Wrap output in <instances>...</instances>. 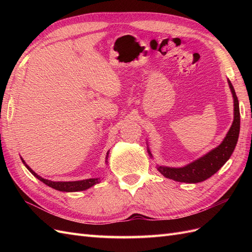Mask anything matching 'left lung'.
<instances>
[{"mask_svg": "<svg viewBox=\"0 0 252 252\" xmlns=\"http://www.w3.org/2000/svg\"><path fill=\"white\" fill-rule=\"evenodd\" d=\"M234 101V120L222 144L185 167L181 168H169V167L158 166V170L165 178L184 183H200L209 179L222 167L229 158L236 146L240 133V107L239 100L235 94L231 82L228 80ZM149 151V150H148ZM150 154V152H149Z\"/></svg>", "mask_w": 252, "mask_h": 252, "instance_id": "1", "label": "left lung"}]
</instances>
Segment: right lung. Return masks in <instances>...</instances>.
Here are the masks:
<instances>
[{
    "label": "right lung",
    "instance_id": "obj_1",
    "mask_svg": "<svg viewBox=\"0 0 252 252\" xmlns=\"http://www.w3.org/2000/svg\"><path fill=\"white\" fill-rule=\"evenodd\" d=\"M108 156V154H107ZM23 163L25 164L24 159L22 158ZM27 167V169L32 172L36 179H39L41 182H43L44 184H46L47 186L55 188L56 190H60V191H66V192H72V191H82V190L88 189L89 187L94 186L96 183H98L100 179H88V180H83V181H74V182H52L49 180H45L41 178L40 175H37L28 165L25 164Z\"/></svg>",
    "mask_w": 252,
    "mask_h": 252
}]
</instances>
